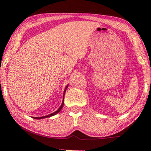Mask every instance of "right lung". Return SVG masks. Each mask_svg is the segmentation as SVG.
<instances>
[{
	"instance_id": "right-lung-1",
	"label": "right lung",
	"mask_w": 151,
	"mask_h": 151,
	"mask_svg": "<svg viewBox=\"0 0 151 151\" xmlns=\"http://www.w3.org/2000/svg\"><path fill=\"white\" fill-rule=\"evenodd\" d=\"M67 87H68V85H67V86L66 87V89H65V91H64V98H63V101H62V105H61V106H60V108H59V109L57 111H55V112H53V113H51V114H48V115H47V116H40V117H32V118H34V119H44V118H47V117H49V116H53V115H55V114H58V112H59L60 111H61L62 110V109L63 108V106H64V94H65V91H66V89H67Z\"/></svg>"
}]
</instances>
